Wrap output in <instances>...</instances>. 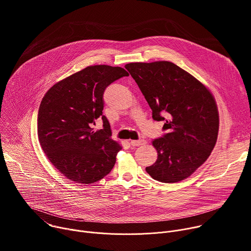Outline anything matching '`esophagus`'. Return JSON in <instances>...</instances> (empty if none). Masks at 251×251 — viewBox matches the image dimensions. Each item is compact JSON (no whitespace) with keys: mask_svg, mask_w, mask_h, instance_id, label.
<instances>
[{"mask_svg":"<svg viewBox=\"0 0 251 251\" xmlns=\"http://www.w3.org/2000/svg\"><path fill=\"white\" fill-rule=\"evenodd\" d=\"M146 140H131L130 144L132 146H140V145H144L146 144Z\"/></svg>","mask_w":251,"mask_h":251,"instance_id":"34e87169","label":"esophagus"}]
</instances>
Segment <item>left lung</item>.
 I'll list each match as a JSON object with an SVG mask.
<instances>
[{"mask_svg": "<svg viewBox=\"0 0 251 251\" xmlns=\"http://www.w3.org/2000/svg\"><path fill=\"white\" fill-rule=\"evenodd\" d=\"M152 109L165 121L162 137L152 144L158 159L147 173L162 183L190 176L209 157L219 133L218 106L210 91L196 77L170 61L125 65Z\"/></svg>", "mask_w": 251, "mask_h": 251, "instance_id": "left-lung-1", "label": "left lung"}]
</instances>
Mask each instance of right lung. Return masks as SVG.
I'll return each instance as SVG.
<instances>
[{"instance_id":"obj_1","label":"right lung","mask_w":251,"mask_h":251,"mask_svg":"<svg viewBox=\"0 0 251 251\" xmlns=\"http://www.w3.org/2000/svg\"><path fill=\"white\" fill-rule=\"evenodd\" d=\"M119 66L92 65L55 83L44 96L38 114L42 149L64 176L79 184L95 183L113 169L121 146L111 139L102 115L103 94L115 80L128 76ZM101 118L102 129L93 131Z\"/></svg>"}]
</instances>
